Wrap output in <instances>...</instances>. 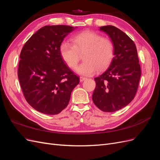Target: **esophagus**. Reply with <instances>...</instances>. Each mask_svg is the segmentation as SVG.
I'll use <instances>...</instances> for the list:
<instances>
[{
  "label": "esophagus",
  "mask_w": 160,
  "mask_h": 160,
  "mask_svg": "<svg viewBox=\"0 0 160 160\" xmlns=\"http://www.w3.org/2000/svg\"><path fill=\"white\" fill-rule=\"evenodd\" d=\"M79 79H80V81H81V82H82V81H85V79H87V77H80Z\"/></svg>",
  "instance_id": "esophagus-1"
}]
</instances>
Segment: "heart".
<instances>
[{"instance_id":"heart-1","label":"heart","mask_w":160,"mask_h":160,"mask_svg":"<svg viewBox=\"0 0 160 160\" xmlns=\"http://www.w3.org/2000/svg\"><path fill=\"white\" fill-rule=\"evenodd\" d=\"M71 43L64 41L59 47L60 54L66 64L75 69L83 54L81 65L76 72L82 75H92L96 71L107 67L113 59L114 45L109 38L102 37L99 34L85 31L72 38Z\"/></svg>"}]
</instances>
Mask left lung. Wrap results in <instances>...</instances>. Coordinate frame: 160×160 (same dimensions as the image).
Here are the masks:
<instances>
[{
	"label": "left lung",
	"instance_id": "left-lung-1",
	"mask_svg": "<svg viewBox=\"0 0 160 160\" xmlns=\"http://www.w3.org/2000/svg\"><path fill=\"white\" fill-rule=\"evenodd\" d=\"M114 45V57L108 68L95 77L92 99L105 112L123 108L136 94L141 77L138 51L134 42L122 31L112 25L101 27Z\"/></svg>",
	"mask_w": 160,
	"mask_h": 160
}]
</instances>
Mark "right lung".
Segmentation results:
<instances>
[{"label":"right lung","mask_w":160,"mask_h":160,"mask_svg":"<svg viewBox=\"0 0 160 160\" xmlns=\"http://www.w3.org/2000/svg\"><path fill=\"white\" fill-rule=\"evenodd\" d=\"M77 27L45 26L28 39L21 52L18 77L24 96L32 108L47 115H57L68 105L79 78L60 54L64 38Z\"/></svg>","instance_id":"obj_1"}]
</instances>
